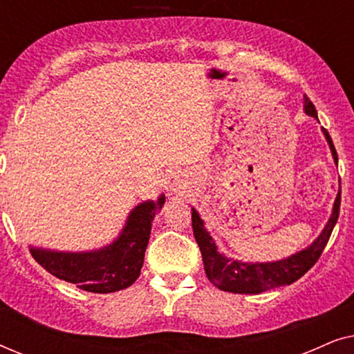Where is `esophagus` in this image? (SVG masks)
I'll list each match as a JSON object with an SVG mask.
<instances>
[{
  "label": "esophagus",
  "instance_id": "obj_1",
  "mask_svg": "<svg viewBox=\"0 0 354 354\" xmlns=\"http://www.w3.org/2000/svg\"><path fill=\"white\" fill-rule=\"evenodd\" d=\"M166 188L174 195H180L187 188V176L182 171H171L166 177Z\"/></svg>",
  "mask_w": 354,
  "mask_h": 354
}]
</instances>
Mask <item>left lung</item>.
<instances>
[{
  "label": "left lung",
  "instance_id": "left-lung-1",
  "mask_svg": "<svg viewBox=\"0 0 354 354\" xmlns=\"http://www.w3.org/2000/svg\"><path fill=\"white\" fill-rule=\"evenodd\" d=\"M304 113L317 119V111L308 96H304ZM322 132L326 135L328 147H330L333 161L338 162V156L330 135L324 127ZM340 201L342 193L338 190L330 219L324 227L322 234L308 248L298 251V253L288 256L285 259L272 261V263H241V261L225 258L221 251H217L214 240H212L209 232L205 229L200 214L192 207L193 235H195L196 243L200 246L203 263H205V272L209 282L216 285L217 288L224 290V292L245 295H258L268 292V290L282 287V285L297 282L321 258L322 251L326 248L328 239H330L333 227L337 224L338 214H340Z\"/></svg>",
  "mask_w": 354,
  "mask_h": 354
}]
</instances>
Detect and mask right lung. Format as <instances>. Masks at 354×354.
<instances>
[{"instance_id":"right-lung-1","label":"right lung","mask_w":354,"mask_h":354,"mask_svg":"<svg viewBox=\"0 0 354 354\" xmlns=\"http://www.w3.org/2000/svg\"><path fill=\"white\" fill-rule=\"evenodd\" d=\"M164 200L166 198L161 195L156 203L143 201L135 206L120 235L104 248L64 253L30 246V253L48 272L75 283L85 292H119L138 279L151 234V222L162 207Z\"/></svg>"}]
</instances>
